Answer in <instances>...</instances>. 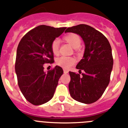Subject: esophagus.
<instances>
[{"label": "esophagus", "instance_id": "1", "mask_svg": "<svg viewBox=\"0 0 128 128\" xmlns=\"http://www.w3.org/2000/svg\"><path fill=\"white\" fill-rule=\"evenodd\" d=\"M69 71L68 70H64V73H68Z\"/></svg>", "mask_w": 128, "mask_h": 128}]
</instances>
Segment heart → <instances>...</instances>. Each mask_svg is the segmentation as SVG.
<instances>
[{
    "label": "heart",
    "instance_id": "heart-1",
    "mask_svg": "<svg viewBox=\"0 0 128 128\" xmlns=\"http://www.w3.org/2000/svg\"><path fill=\"white\" fill-rule=\"evenodd\" d=\"M64 40L72 46L73 48L77 49L80 46L81 38L79 35L75 33H70L64 36ZM51 50L54 55H56L59 52V40L55 39L51 44ZM76 60L75 58L72 56H62L58 58L56 60V64L63 68L68 69L75 64Z\"/></svg>",
    "mask_w": 128,
    "mask_h": 128
}]
</instances>
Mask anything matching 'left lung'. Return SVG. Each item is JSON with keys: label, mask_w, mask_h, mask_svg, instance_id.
Returning a JSON list of instances; mask_svg holds the SVG:
<instances>
[{"label": "left lung", "mask_w": 128, "mask_h": 128, "mask_svg": "<svg viewBox=\"0 0 128 128\" xmlns=\"http://www.w3.org/2000/svg\"><path fill=\"white\" fill-rule=\"evenodd\" d=\"M65 32L79 35L85 44L83 58L76 66L80 74L81 70L84 71L83 76L69 72L71 96L84 104L95 102L102 95L110 80L113 65L110 44L102 33L86 24L68 28Z\"/></svg>", "instance_id": "8db88e82"}]
</instances>
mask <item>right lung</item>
Returning a JSON list of instances; mask_svg holds the SVG:
<instances>
[{"instance_id": "add662e5", "label": "right lung", "mask_w": 128, "mask_h": 128, "mask_svg": "<svg viewBox=\"0 0 128 128\" xmlns=\"http://www.w3.org/2000/svg\"><path fill=\"white\" fill-rule=\"evenodd\" d=\"M66 28L40 25L28 32L16 50L15 72L18 85L25 98L33 105H41L53 98L62 68L56 66L44 72V64L54 62L51 44Z\"/></svg>"}]
</instances>
